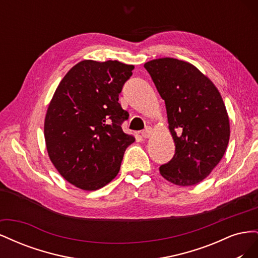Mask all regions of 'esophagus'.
Returning <instances> with one entry per match:
<instances>
[{
    "mask_svg": "<svg viewBox=\"0 0 258 258\" xmlns=\"http://www.w3.org/2000/svg\"><path fill=\"white\" fill-rule=\"evenodd\" d=\"M152 132H153V130H152L151 127H146L143 131H141V136L143 138H150L151 135H152Z\"/></svg>",
    "mask_w": 258,
    "mask_h": 258,
    "instance_id": "1",
    "label": "esophagus"
}]
</instances>
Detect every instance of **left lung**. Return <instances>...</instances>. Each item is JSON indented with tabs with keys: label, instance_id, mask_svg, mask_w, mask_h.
Here are the masks:
<instances>
[{
	"label": "left lung",
	"instance_id": "left-lung-1",
	"mask_svg": "<svg viewBox=\"0 0 258 258\" xmlns=\"http://www.w3.org/2000/svg\"><path fill=\"white\" fill-rule=\"evenodd\" d=\"M165 100L175 154L160 174L178 186L196 185L221 161L230 136L221 93L199 70L182 60L160 58L144 64Z\"/></svg>",
	"mask_w": 258,
	"mask_h": 258
}]
</instances>
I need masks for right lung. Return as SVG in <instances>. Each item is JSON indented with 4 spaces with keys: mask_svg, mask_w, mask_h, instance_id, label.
Listing matches in <instances>:
<instances>
[{
    "mask_svg": "<svg viewBox=\"0 0 258 258\" xmlns=\"http://www.w3.org/2000/svg\"><path fill=\"white\" fill-rule=\"evenodd\" d=\"M134 66L119 61L84 60L60 82L45 117L48 156L69 183L97 190L118 174L135 138L121 123L129 114L118 97Z\"/></svg>",
    "mask_w": 258,
    "mask_h": 258,
    "instance_id": "obj_1",
    "label": "right lung"
}]
</instances>
